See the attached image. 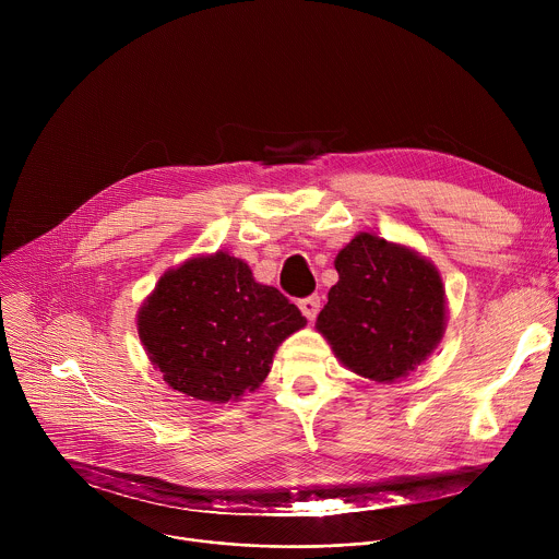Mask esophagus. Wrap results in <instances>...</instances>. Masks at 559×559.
<instances>
[{"mask_svg": "<svg viewBox=\"0 0 559 559\" xmlns=\"http://www.w3.org/2000/svg\"><path fill=\"white\" fill-rule=\"evenodd\" d=\"M298 307L302 311V316L307 318V321H313V318L318 316V311H321V296H307V298H300L298 300Z\"/></svg>", "mask_w": 559, "mask_h": 559, "instance_id": "obj_1", "label": "esophagus"}]
</instances>
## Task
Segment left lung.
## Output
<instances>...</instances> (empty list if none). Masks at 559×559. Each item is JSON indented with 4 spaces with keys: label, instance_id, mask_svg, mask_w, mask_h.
<instances>
[{
    "label": "left lung",
    "instance_id": "obj_1",
    "mask_svg": "<svg viewBox=\"0 0 559 559\" xmlns=\"http://www.w3.org/2000/svg\"><path fill=\"white\" fill-rule=\"evenodd\" d=\"M334 265L338 283L316 330L354 373L378 382L405 378L444 334L447 298L436 265L367 231L352 238Z\"/></svg>",
    "mask_w": 559,
    "mask_h": 559
}]
</instances>
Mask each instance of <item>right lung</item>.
I'll return each mask as SVG.
<instances>
[{
  "label": "right lung",
  "mask_w": 559,
  "mask_h": 559,
  "mask_svg": "<svg viewBox=\"0 0 559 559\" xmlns=\"http://www.w3.org/2000/svg\"><path fill=\"white\" fill-rule=\"evenodd\" d=\"M139 338L164 380L197 401L259 389L276 347L307 325L300 309L227 252L170 270L141 305Z\"/></svg>",
  "instance_id": "obj_1"
}]
</instances>
